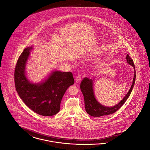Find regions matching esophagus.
I'll return each instance as SVG.
<instances>
[{"label":"esophagus","mask_w":150,"mask_h":150,"mask_svg":"<svg viewBox=\"0 0 150 150\" xmlns=\"http://www.w3.org/2000/svg\"><path fill=\"white\" fill-rule=\"evenodd\" d=\"M81 77L79 75H78L75 78V82L76 83H79V82L81 81Z\"/></svg>","instance_id":"esophagus-1"}]
</instances>
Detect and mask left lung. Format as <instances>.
<instances>
[{
    "mask_svg": "<svg viewBox=\"0 0 150 150\" xmlns=\"http://www.w3.org/2000/svg\"><path fill=\"white\" fill-rule=\"evenodd\" d=\"M126 63L133 67L134 74L133 82L131 87L122 99L116 105L112 107H107L99 102L95 98L94 91V77L92 79L85 77L82 79L80 84V88L83 94L85 100V108L87 113L93 117H100L115 113L125 103L129 97L134 87L136 77L135 69L133 60L127 54L126 57Z\"/></svg>",
    "mask_w": 150,
    "mask_h": 150,
    "instance_id": "left-lung-1",
    "label": "left lung"
}]
</instances>
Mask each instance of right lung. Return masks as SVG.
<instances>
[{
  "label": "right lung",
  "mask_w": 150,
  "mask_h": 150,
  "mask_svg": "<svg viewBox=\"0 0 150 150\" xmlns=\"http://www.w3.org/2000/svg\"><path fill=\"white\" fill-rule=\"evenodd\" d=\"M34 46L25 48L16 64V91L24 103L42 116H53L60 110V103L67 88L74 84L71 72L52 70L43 81L31 82L26 76V65Z\"/></svg>",
  "instance_id": "1"
}]
</instances>
